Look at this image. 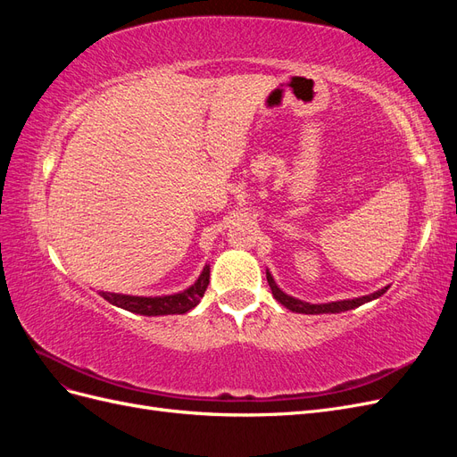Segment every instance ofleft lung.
Wrapping results in <instances>:
<instances>
[{
    "label": "left lung",
    "mask_w": 457,
    "mask_h": 457,
    "mask_svg": "<svg viewBox=\"0 0 457 457\" xmlns=\"http://www.w3.org/2000/svg\"><path fill=\"white\" fill-rule=\"evenodd\" d=\"M267 282L270 286V292L274 295V299L282 303V305L286 309H289L292 312H301V314H336V312H345V311H351V309H356L364 305V303L368 301H373L381 297L386 289H389V286H385L381 289H378V292H373L370 295H362V297H354V299H343V301H329V303H307V301H301L297 297H292L284 294L282 289L278 287V284L274 282L270 270L267 269Z\"/></svg>",
    "instance_id": "1"
}]
</instances>
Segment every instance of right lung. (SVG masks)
I'll use <instances>...</instances> for the list:
<instances>
[{
  "mask_svg": "<svg viewBox=\"0 0 457 457\" xmlns=\"http://www.w3.org/2000/svg\"><path fill=\"white\" fill-rule=\"evenodd\" d=\"M210 284V265H205L200 272L198 280L187 289L171 295H128V294H112L99 292L110 305L120 307L143 316H168V314H185L195 309L205 294V287Z\"/></svg>",
  "mask_w": 457,
  "mask_h": 457,
  "instance_id": "right-lung-1",
  "label": "right lung"
}]
</instances>
